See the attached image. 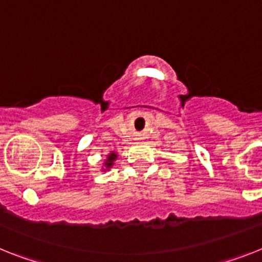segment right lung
Here are the masks:
<instances>
[{"label": "right lung", "instance_id": "obj_1", "mask_svg": "<svg viewBox=\"0 0 262 262\" xmlns=\"http://www.w3.org/2000/svg\"><path fill=\"white\" fill-rule=\"evenodd\" d=\"M116 158H117V155H116L114 151H112L111 155L107 156L106 160H105V162H104V166H105V168H106V169H111L112 166H113L114 160H116ZM104 170H105V169H104Z\"/></svg>", "mask_w": 262, "mask_h": 262}]
</instances>
